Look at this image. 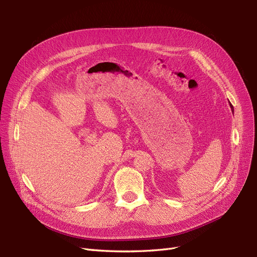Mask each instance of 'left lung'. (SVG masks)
I'll return each mask as SVG.
<instances>
[{
    "label": "left lung",
    "instance_id": "obj_1",
    "mask_svg": "<svg viewBox=\"0 0 257 257\" xmlns=\"http://www.w3.org/2000/svg\"><path fill=\"white\" fill-rule=\"evenodd\" d=\"M230 108H231V109H232V105H231V104H230Z\"/></svg>",
    "mask_w": 257,
    "mask_h": 257
}]
</instances>
